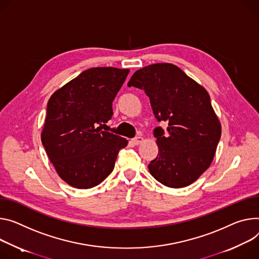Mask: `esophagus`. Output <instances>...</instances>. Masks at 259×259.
Here are the masks:
<instances>
[{
	"label": "esophagus",
	"instance_id": "esophagus-1",
	"mask_svg": "<svg viewBox=\"0 0 259 259\" xmlns=\"http://www.w3.org/2000/svg\"><path fill=\"white\" fill-rule=\"evenodd\" d=\"M144 140V138L142 137V136H136V137H134L132 140H131V143L134 145V146H138L140 143H142Z\"/></svg>",
	"mask_w": 259,
	"mask_h": 259
}]
</instances>
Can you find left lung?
Listing matches in <instances>:
<instances>
[{
    "mask_svg": "<svg viewBox=\"0 0 259 259\" xmlns=\"http://www.w3.org/2000/svg\"><path fill=\"white\" fill-rule=\"evenodd\" d=\"M128 87L144 90L158 122L154 129L159 152L149 164L151 175L164 186H189L213 161L221 125L204 88L178 66L159 63L139 69Z\"/></svg>",
    "mask_w": 259,
    "mask_h": 259,
    "instance_id": "8db88e82",
    "label": "left lung"
}]
</instances>
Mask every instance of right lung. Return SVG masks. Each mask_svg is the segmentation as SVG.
<instances>
[{"label": "right lung", "mask_w": 259, "mask_h": 259, "mask_svg": "<svg viewBox=\"0 0 259 259\" xmlns=\"http://www.w3.org/2000/svg\"><path fill=\"white\" fill-rule=\"evenodd\" d=\"M128 73L129 69L91 68L50 98L41 142L58 175L70 186L89 189L102 183L127 146L126 138L101 127L111 119L112 101Z\"/></svg>", "instance_id": "right-lung-1"}]
</instances>
